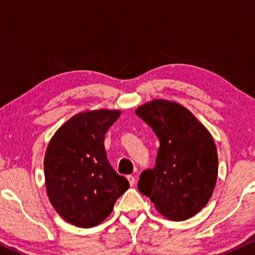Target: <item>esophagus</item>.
Returning a JSON list of instances; mask_svg holds the SVG:
<instances>
[{
    "instance_id": "esophagus-1",
    "label": "esophagus",
    "mask_w": 255,
    "mask_h": 255,
    "mask_svg": "<svg viewBox=\"0 0 255 255\" xmlns=\"http://www.w3.org/2000/svg\"><path fill=\"white\" fill-rule=\"evenodd\" d=\"M128 181L130 183V186H133L135 182V177L133 175H128Z\"/></svg>"
}]
</instances>
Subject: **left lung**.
I'll list each match as a JSON object with an SVG mask.
<instances>
[{
	"instance_id": "left-lung-1",
	"label": "left lung",
	"mask_w": 255,
	"mask_h": 255,
	"mask_svg": "<svg viewBox=\"0 0 255 255\" xmlns=\"http://www.w3.org/2000/svg\"><path fill=\"white\" fill-rule=\"evenodd\" d=\"M160 141L155 167L140 174L138 189L170 221L200 212L214 193L217 148L210 132L179 103L154 100L135 110Z\"/></svg>"
}]
</instances>
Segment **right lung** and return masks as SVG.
<instances>
[{
    "label": "right lung",
    "instance_id": "add662e5",
    "mask_svg": "<svg viewBox=\"0 0 255 255\" xmlns=\"http://www.w3.org/2000/svg\"><path fill=\"white\" fill-rule=\"evenodd\" d=\"M120 115L108 109L80 113L61 125L47 146L48 200L66 222L79 228L102 223L130 187L111 167L104 148L107 131Z\"/></svg>",
    "mask_w": 255,
    "mask_h": 255
}]
</instances>
